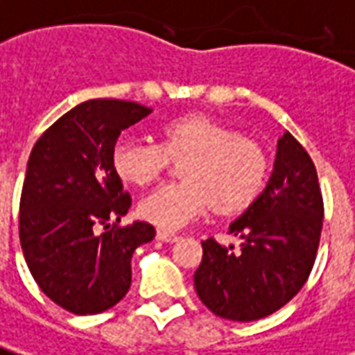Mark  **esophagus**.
I'll return each instance as SVG.
<instances>
[{
  "label": "esophagus",
  "mask_w": 355,
  "mask_h": 355,
  "mask_svg": "<svg viewBox=\"0 0 355 355\" xmlns=\"http://www.w3.org/2000/svg\"><path fill=\"white\" fill-rule=\"evenodd\" d=\"M157 239L159 241H163V243H175V241L178 239V235L171 233V231H165V229H159Z\"/></svg>",
  "instance_id": "obj_1"
}]
</instances>
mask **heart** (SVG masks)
<instances>
[{
  "mask_svg": "<svg viewBox=\"0 0 355 355\" xmlns=\"http://www.w3.org/2000/svg\"><path fill=\"white\" fill-rule=\"evenodd\" d=\"M161 144L120 139L112 149V167L120 180L146 187L184 159L182 182L161 184L141 198L139 216L163 229H178L208 211L235 214L248 208L266 182L264 149L202 114H187L163 124Z\"/></svg>",
  "mask_w": 355,
  "mask_h": 355,
  "instance_id": "b5f03b06",
  "label": "heart"
}]
</instances>
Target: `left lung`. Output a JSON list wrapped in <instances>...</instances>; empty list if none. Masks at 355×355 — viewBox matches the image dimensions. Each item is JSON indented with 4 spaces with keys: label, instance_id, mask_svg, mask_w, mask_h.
Masks as SVG:
<instances>
[{
    "label": "left lung",
    "instance_id": "8db88e82",
    "mask_svg": "<svg viewBox=\"0 0 355 355\" xmlns=\"http://www.w3.org/2000/svg\"><path fill=\"white\" fill-rule=\"evenodd\" d=\"M317 168L289 132L278 139L264 192L229 225L241 247L202 241L194 272L200 301L221 319L250 322L282 309L309 278L322 231Z\"/></svg>",
    "mask_w": 355,
    "mask_h": 355
}]
</instances>
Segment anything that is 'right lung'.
Here are the masks:
<instances>
[{"label": "right lung", "instance_id": "1", "mask_svg": "<svg viewBox=\"0 0 355 355\" xmlns=\"http://www.w3.org/2000/svg\"><path fill=\"white\" fill-rule=\"evenodd\" d=\"M151 108L93 98L46 130L31 151L19 206V239L38 288L73 315L114 307L132 284V254L155 227L118 221L132 206L112 167L122 130Z\"/></svg>", "mask_w": 355, "mask_h": 355}]
</instances>
